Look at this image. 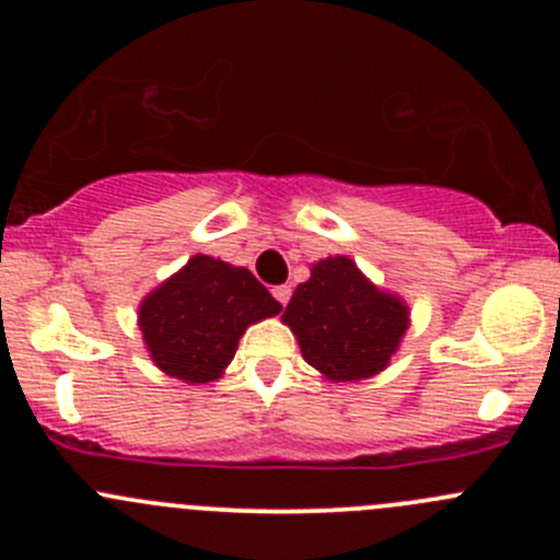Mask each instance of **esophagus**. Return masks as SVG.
<instances>
[{
    "mask_svg": "<svg viewBox=\"0 0 560 560\" xmlns=\"http://www.w3.org/2000/svg\"><path fill=\"white\" fill-rule=\"evenodd\" d=\"M290 295H292V290L287 284L273 287V298L281 303V306H287V303H290Z\"/></svg>",
    "mask_w": 560,
    "mask_h": 560,
    "instance_id": "obj_1",
    "label": "esophagus"
}]
</instances>
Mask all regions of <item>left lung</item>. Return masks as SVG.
<instances>
[{"label": "left lung", "mask_w": 560, "mask_h": 560, "mask_svg": "<svg viewBox=\"0 0 560 560\" xmlns=\"http://www.w3.org/2000/svg\"><path fill=\"white\" fill-rule=\"evenodd\" d=\"M281 322L301 354L327 382H360L382 374L409 330V303L380 290L343 254L312 265L295 287Z\"/></svg>", "instance_id": "1"}]
</instances>
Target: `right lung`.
I'll return each mask as SVG.
<instances>
[{"instance_id": "right-lung-1", "label": "right lung", "mask_w": 560, "mask_h": 560, "mask_svg": "<svg viewBox=\"0 0 560 560\" xmlns=\"http://www.w3.org/2000/svg\"><path fill=\"white\" fill-rule=\"evenodd\" d=\"M279 312L281 303L252 270L195 254L140 301L138 327L156 369L186 385H206L233 363L248 325Z\"/></svg>"}]
</instances>
